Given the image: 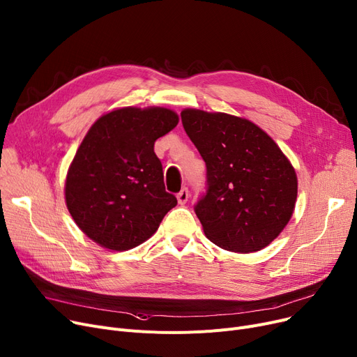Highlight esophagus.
<instances>
[{
	"mask_svg": "<svg viewBox=\"0 0 357 357\" xmlns=\"http://www.w3.org/2000/svg\"><path fill=\"white\" fill-rule=\"evenodd\" d=\"M176 198H178V202H179L181 205L186 204V201H188V198H190V191H188V188L181 190L179 194L176 195Z\"/></svg>",
	"mask_w": 357,
	"mask_h": 357,
	"instance_id": "1",
	"label": "esophagus"
}]
</instances>
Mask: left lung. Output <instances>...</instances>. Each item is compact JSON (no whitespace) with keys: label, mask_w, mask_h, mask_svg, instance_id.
I'll list each match as a JSON object with an SVG mask.
<instances>
[{"label":"left lung","mask_w":357,"mask_h":357,"mask_svg":"<svg viewBox=\"0 0 357 357\" xmlns=\"http://www.w3.org/2000/svg\"><path fill=\"white\" fill-rule=\"evenodd\" d=\"M186 135L207 166V192L195 204L205 236L224 250L266 248L292 217L295 169L264 130L224 112L186 108Z\"/></svg>","instance_id":"obj_1"}]
</instances>
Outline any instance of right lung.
I'll list each match as a JSON object with an SVG mask.
<instances>
[{"instance_id": "1", "label": "right lung", "mask_w": 357, "mask_h": 357, "mask_svg": "<svg viewBox=\"0 0 357 357\" xmlns=\"http://www.w3.org/2000/svg\"><path fill=\"white\" fill-rule=\"evenodd\" d=\"M178 121L167 108L126 107L89 128L69 166L65 199L77 226L100 246L121 252L142 245L178 204L165 190L153 150Z\"/></svg>"}]
</instances>
